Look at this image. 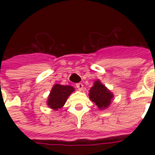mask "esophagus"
<instances>
[{
    "label": "esophagus",
    "instance_id": "esophagus-1",
    "mask_svg": "<svg viewBox=\"0 0 155 155\" xmlns=\"http://www.w3.org/2000/svg\"><path fill=\"white\" fill-rule=\"evenodd\" d=\"M76 87L78 88L79 91H81L83 89V84L82 83H78V84H76Z\"/></svg>",
    "mask_w": 155,
    "mask_h": 155
}]
</instances>
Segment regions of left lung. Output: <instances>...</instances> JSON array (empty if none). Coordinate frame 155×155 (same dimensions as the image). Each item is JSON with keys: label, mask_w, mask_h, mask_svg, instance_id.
Returning <instances> with one entry per match:
<instances>
[{"label": "left lung", "mask_w": 155, "mask_h": 155, "mask_svg": "<svg viewBox=\"0 0 155 155\" xmlns=\"http://www.w3.org/2000/svg\"><path fill=\"white\" fill-rule=\"evenodd\" d=\"M88 95L99 109H107L113 98V93L98 80L94 81V85L89 90Z\"/></svg>", "instance_id": "left-lung-1"}]
</instances>
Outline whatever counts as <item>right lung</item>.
Listing matches in <instances>:
<instances>
[{"instance_id": "right-lung-1", "label": "right lung", "mask_w": 155, "mask_h": 155, "mask_svg": "<svg viewBox=\"0 0 155 155\" xmlns=\"http://www.w3.org/2000/svg\"><path fill=\"white\" fill-rule=\"evenodd\" d=\"M74 91V88L72 86L61 85L59 84L53 85L48 97V106L53 110H58L64 106L69 95Z\"/></svg>"}]
</instances>
